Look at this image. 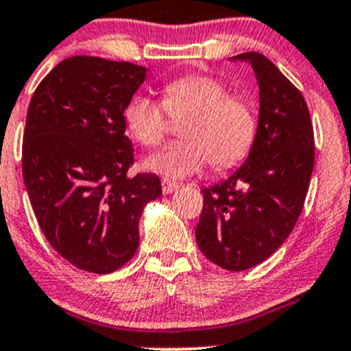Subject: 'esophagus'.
<instances>
[{
  "mask_svg": "<svg viewBox=\"0 0 351 351\" xmlns=\"http://www.w3.org/2000/svg\"><path fill=\"white\" fill-rule=\"evenodd\" d=\"M160 185H162V194H173V192L176 191V189H178V183L176 182H171V180H162V182H160Z\"/></svg>",
  "mask_w": 351,
  "mask_h": 351,
  "instance_id": "esophagus-1",
  "label": "esophagus"
}]
</instances>
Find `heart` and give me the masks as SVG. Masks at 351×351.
Masks as SVG:
<instances>
[{"instance_id": "1", "label": "heart", "mask_w": 351, "mask_h": 351, "mask_svg": "<svg viewBox=\"0 0 351 351\" xmlns=\"http://www.w3.org/2000/svg\"><path fill=\"white\" fill-rule=\"evenodd\" d=\"M173 119H189L182 126L185 140L154 154L145 168L166 178L180 180L202 171L211 162L216 169L239 165L256 138V107L245 95L230 93L223 81L204 74L183 76L162 88V101L135 95L124 109L131 136L143 147H157Z\"/></svg>"}]
</instances>
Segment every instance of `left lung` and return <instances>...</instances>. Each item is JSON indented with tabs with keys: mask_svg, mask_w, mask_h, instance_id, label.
<instances>
[{
	"mask_svg": "<svg viewBox=\"0 0 351 351\" xmlns=\"http://www.w3.org/2000/svg\"><path fill=\"white\" fill-rule=\"evenodd\" d=\"M253 65L260 119L250 157L228 180L202 189L195 241L209 261L230 271L253 268L289 237L303 211L315 162V140L301 91L256 51Z\"/></svg>",
	"mask_w": 351,
	"mask_h": 351,
	"instance_id": "left-lung-1",
	"label": "left lung"
}]
</instances>
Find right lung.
<instances>
[{
  "instance_id": "obj_1",
  "label": "right lung",
  "mask_w": 351,
  "mask_h": 351,
  "mask_svg": "<svg viewBox=\"0 0 351 351\" xmlns=\"http://www.w3.org/2000/svg\"><path fill=\"white\" fill-rule=\"evenodd\" d=\"M145 67L77 55L36 88L25 119L22 175L51 247L76 268L110 274L138 250L143 208L162 194L135 162L124 109Z\"/></svg>"
}]
</instances>
